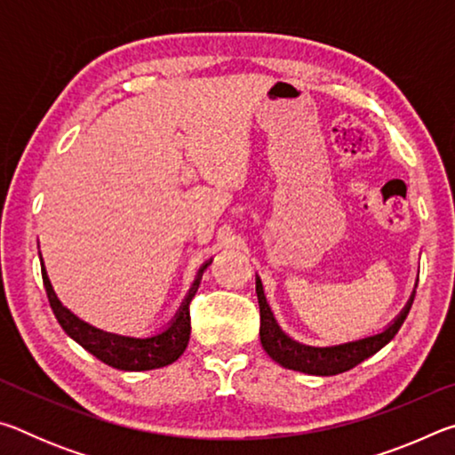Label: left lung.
<instances>
[{
    "label": "left lung",
    "instance_id": "obj_1",
    "mask_svg": "<svg viewBox=\"0 0 455 455\" xmlns=\"http://www.w3.org/2000/svg\"><path fill=\"white\" fill-rule=\"evenodd\" d=\"M257 297H259V311H260V343H263V349L268 353V357L275 359L276 363L295 369V371L309 373V375H337L343 371H349L361 361L367 357L375 355L377 351L385 347L391 339L395 337L399 327L403 325L407 313L411 309L413 297L410 303L405 305V309L399 313V317L391 323V325L381 331V333L357 339V341L351 343H341L333 345V347H311V345H303L292 341L289 335H284L281 327L276 325L271 309H268L265 292H263V283L257 279Z\"/></svg>",
    "mask_w": 455,
    "mask_h": 455
}]
</instances>
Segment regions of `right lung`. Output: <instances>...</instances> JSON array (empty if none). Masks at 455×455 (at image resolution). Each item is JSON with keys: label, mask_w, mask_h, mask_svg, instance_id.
Masks as SVG:
<instances>
[{"label": "right lung", "mask_w": 455, "mask_h": 455, "mask_svg": "<svg viewBox=\"0 0 455 455\" xmlns=\"http://www.w3.org/2000/svg\"><path fill=\"white\" fill-rule=\"evenodd\" d=\"M209 265L211 260L198 268L196 279L192 283L188 295L184 299V303L180 305V309L176 313L171 325H168L163 333L144 339L108 333V331L88 325L86 321L76 317L72 311H68L66 307L58 301L44 267L42 279L45 292H48V301L53 315H56L61 329H64L76 343H80L88 353H92V355L110 367L122 369V371H148V369H158L174 363V361L182 355L184 349H187L190 339V301L192 297L196 295L200 279H203L204 268Z\"/></svg>", "instance_id": "add662e5"}]
</instances>
